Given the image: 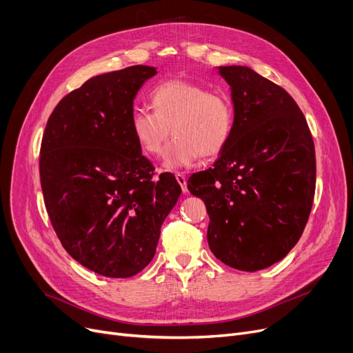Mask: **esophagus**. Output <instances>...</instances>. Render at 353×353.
I'll return each mask as SVG.
<instances>
[{"instance_id": "1", "label": "esophagus", "mask_w": 353, "mask_h": 353, "mask_svg": "<svg viewBox=\"0 0 353 353\" xmlns=\"http://www.w3.org/2000/svg\"><path fill=\"white\" fill-rule=\"evenodd\" d=\"M176 179H177V183L180 184L183 193H186L188 192V179H186V176H184L183 173H177Z\"/></svg>"}]
</instances>
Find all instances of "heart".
Instances as JSON below:
<instances>
[{"instance_id":"1","label":"heart","mask_w":353,"mask_h":353,"mask_svg":"<svg viewBox=\"0 0 353 353\" xmlns=\"http://www.w3.org/2000/svg\"><path fill=\"white\" fill-rule=\"evenodd\" d=\"M154 111L134 110L130 128L147 156L163 154L170 133L176 136L165 153L164 170L194 165L199 159L219 154L234 128L232 100L205 85L170 80L157 85L152 96Z\"/></svg>"}]
</instances>
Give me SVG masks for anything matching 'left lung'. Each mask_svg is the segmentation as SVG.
<instances>
[{
	"instance_id": "8db88e82",
	"label": "left lung",
	"mask_w": 353,
	"mask_h": 353,
	"mask_svg": "<svg viewBox=\"0 0 353 353\" xmlns=\"http://www.w3.org/2000/svg\"><path fill=\"white\" fill-rule=\"evenodd\" d=\"M230 87L234 128L213 169L188 189L205 201L208 242L225 265L272 266L298 243L310 214L316 160L306 119L288 92L249 67H217Z\"/></svg>"
}]
</instances>
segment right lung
Here are the masks:
<instances>
[{
	"label": "right lung",
	"mask_w": 353,
	"mask_h": 353,
	"mask_svg": "<svg viewBox=\"0 0 353 353\" xmlns=\"http://www.w3.org/2000/svg\"><path fill=\"white\" fill-rule=\"evenodd\" d=\"M156 67L133 65L87 80L54 108L43 136L40 179L51 225L68 254L107 277L141 272L156 253L181 188L154 167L130 119Z\"/></svg>",
	"instance_id": "add662e5"
}]
</instances>
